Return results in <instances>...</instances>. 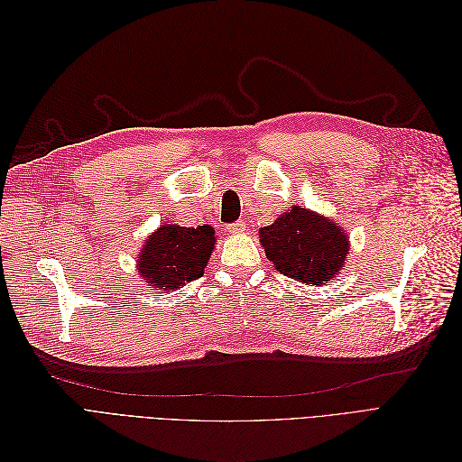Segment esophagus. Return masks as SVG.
I'll use <instances>...</instances> for the list:
<instances>
[{"label": "esophagus", "mask_w": 462, "mask_h": 462, "mask_svg": "<svg viewBox=\"0 0 462 462\" xmlns=\"http://www.w3.org/2000/svg\"><path fill=\"white\" fill-rule=\"evenodd\" d=\"M231 233H236V235H239V233H243L245 229H246V223L245 221H236V223H231V226L227 227Z\"/></svg>", "instance_id": "34e87169"}]
</instances>
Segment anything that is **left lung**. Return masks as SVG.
<instances>
[{"mask_svg": "<svg viewBox=\"0 0 462 462\" xmlns=\"http://www.w3.org/2000/svg\"><path fill=\"white\" fill-rule=\"evenodd\" d=\"M260 243L279 273L306 285L337 277L348 254V236L337 223L300 206L262 227Z\"/></svg>", "mask_w": 462, "mask_h": 462, "instance_id": "8db88e82", "label": "left lung"}]
</instances>
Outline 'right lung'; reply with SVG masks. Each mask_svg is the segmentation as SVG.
I'll list each match as a JSON object with an SVG mask.
<instances>
[{
    "mask_svg": "<svg viewBox=\"0 0 462 462\" xmlns=\"http://www.w3.org/2000/svg\"><path fill=\"white\" fill-rule=\"evenodd\" d=\"M214 245L212 226L179 227L177 223H167L146 239L138 254V275L143 283L156 287V292L160 289L171 292L202 277Z\"/></svg>",
    "mask_w": 462,
    "mask_h": 462,
    "instance_id": "add662e5",
    "label": "right lung"
}]
</instances>
